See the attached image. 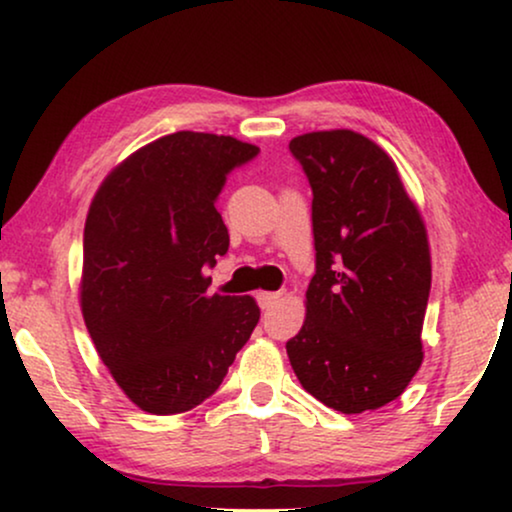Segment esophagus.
I'll return each instance as SVG.
<instances>
[{
  "mask_svg": "<svg viewBox=\"0 0 512 512\" xmlns=\"http://www.w3.org/2000/svg\"><path fill=\"white\" fill-rule=\"evenodd\" d=\"M284 293H275V291H261L258 293V303H261V307H272L275 303H279L282 300Z\"/></svg>",
  "mask_w": 512,
  "mask_h": 512,
  "instance_id": "obj_1",
  "label": "esophagus"
}]
</instances>
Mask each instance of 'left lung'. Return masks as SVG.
<instances>
[{"label": "left lung", "instance_id": "8db88e82", "mask_svg": "<svg viewBox=\"0 0 512 512\" xmlns=\"http://www.w3.org/2000/svg\"><path fill=\"white\" fill-rule=\"evenodd\" d=\"M289 149L312 186L317 272L286 354L328 408L377 410L424 361L431 249L422 212L389 153L361 132H305Z\"/></svg>", "mask_w": 512, "mask_h": 512}]
</instances>
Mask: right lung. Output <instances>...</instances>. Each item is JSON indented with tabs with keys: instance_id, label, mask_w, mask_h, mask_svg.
<instances>
[{
	"instance_id": "add662e5",
	"label": "right lung",
	"mask_w": 512,
	"mask_h": 512,
	"mask_svg": "<svg viewBox=\"0 0 512 512\" xmlns=\"http://www.w3.org/2000/svg\"><path fill=\"white\" fill-rule=\"evenodd\" d=\"M256 153L230 135L174 132L121 160L90 202L83 321L139 410L181 415L207 401L258 324L254 298L209 293L205 275L230 242L216 195Z\"/></svg>"
}]
</instances>
